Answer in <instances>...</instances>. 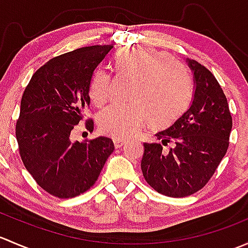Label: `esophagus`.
<instances>
[{"instance_id":"obj_1","label":"esophagus","mask_w":248,"mask_h":248,"mask_svg":"<svg viewBox=\"0 0 248 248\" xmlns=\"http://www.w3.org/2000/svg\"><path fill=\"white\" fill-rule=\"evenodd\" d=\"M124 142H126V140L124 139H120V138H115L114 139V145L116 149H119V147H121L122 145H124Z\"/></svg>"}]
</instances>
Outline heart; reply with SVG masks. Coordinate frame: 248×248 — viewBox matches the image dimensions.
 Returning <instances> with one entry per match:
<instances>
[{
    "instance_id": "heart-1",
    "label": "heart",
    "mask_w": 248,
    "mask_h": 248,
    "mask_svg": "<svg viewBox=\"0 0 248 248\" xmlns=\"http://www.w3.org/2000/svg\"><path fill=\"white\" fill-rule=\"evenodd\" d=\"M117 73L136 77L133 103L110 104L98 116L102 132L116 138H129L144 127L147 120L155 126H167L188 107L192 81L179 61L154 47L132 46L119 51L115 62ZM111 91V74L94 71L89 94L97 106L106 103Z\"/></svg>"
}]
</instances>
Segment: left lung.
Here are the masks:
<instances>
[{
  "instance_id": "left-lung-1",
  "label": "left lung",
  "mask_w": 248,
  "mask_h": 248,
  "mask_svg": "<svg viewBox=\"0 0 248 248\" xmlns=\"http://www.w3.org/2000/svg\"><path fill=\"white\" fill-rule=\"evenodd\" d=\"M193 72L194 94L189 108L164 131L161 142H144L141 171L147 184L164 196L182 198L209 182L229 146L232 121L223 90L214 74L187 59ZM173 142L168 152L163 145Z\"/></svg>"
}]
</instances>
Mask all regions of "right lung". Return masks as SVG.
Segmentation results:
<instances>
[{
	"label": "right lung",
	"instance_id": "obj_1",
	"mask_svg": "<svg viewBox=\"0 0 248 248\" xmlns=\"http://www.w3.org/2000/svg\"><path fill=\"white\" fill-rule=\"evenodd\" d=\"M112 46H92L54 57L30 80L20 104L16 136L25 168L57 198H73L93 186L114 142L107 137L72 141L90 106L92 74ZM85 127L93 129V121Z\"/></svg>",
	"mask_w": 248,
	"mask_h": 248
}]
</instances>
